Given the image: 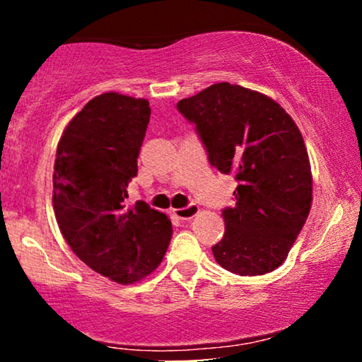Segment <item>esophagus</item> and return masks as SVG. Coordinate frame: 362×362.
Returning <instances> with one entry per match:
<instances>
[{
  "instance_id": "obj_1",
  "label": "esophagus",
  "mask_w": 362,
  "mask_h": 362,
  "mask_svg": "<svg viewBox=\"0 0 362 362\" xmlns=\"http://www.w3.org/2000/svg\"><path fill=\"white\" fill-rule=\"evenodd\" d=\"M197 213H199V207L195 204L180 207V209H173V214H175L178 219H192Z\"/></svg>"
}]
</instances>
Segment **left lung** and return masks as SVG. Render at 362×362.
Segmentation results:
<instances>
[{"instance_id":"left-lung-1","label":"left lung","mask_w":362,"mask_h":362,"mask_svg":"<svg viewBox=\"0 0 362 362\" xmlns=\"http://www.w3.org/2000/svg\"><path fill=\"white\" fill-rule=\"evenodd\" d=\"M177 109L195 126L209 163L233 173L235 207L213 247L216 262L240 276H262L284 262L311 207L305 141L277 102L231 83H216Z\"/></svg>"}]
</instances>
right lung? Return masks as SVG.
<instances>
[{"mask_svg":"<svg viewBox=\"0 0 362 362\" xmlns=\"http://www.w3.org/2000/svg\"><path fill=\"white\" fill-rule=\"evenodd\" d=\"M149 115L144 98L98 95L64 129L54 163L52 206L62 236L78 259L119 284L155 271L172 238L167 216L126 201Z\"/></svg>","mask_w":362,"mask_h":362,"instance_id":"right-lung-1","label":"right lung"}]
</instances>
